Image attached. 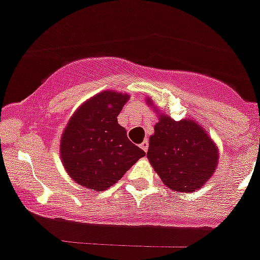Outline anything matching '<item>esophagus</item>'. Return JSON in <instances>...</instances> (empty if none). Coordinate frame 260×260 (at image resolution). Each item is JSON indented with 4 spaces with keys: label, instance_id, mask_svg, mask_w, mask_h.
Segmentation results:
<instances>
[{
    "label": "esophagus",
    "instance_id": "obj_1",
    "mask_svg": "<svg viewBox=\"0 0 260 260\" xmlns=\"http://www.w3.org/2000/svg\"><path fill=\"white\" fill-rule=\"evenodd\" d=\"M141 148L144 151V152H147V150H148V142H147V141L142 142V143H141Z\"/></svg>",
    "mask_w": 260,
    "mask_h": 260
}]
</instances>
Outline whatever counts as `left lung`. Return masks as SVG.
Listing matches in <instances>:
<instances>
[{
	"label": "left lung",
	"mask_w": 260,
	"mask_h": 260,
	"mask_svg": "<svg viewBox=\"0 0 260 260\" xmlns=\"http://www.w3.org/2000/svg\"><path fill=\"white\" fill-rule=\"evenodd\" d=\"M146 103L158 116L147 152L151 165L168 189L197 191L215 173L219 148L199 122L190 118L174 121L157 110L148 96Z\"/></svg>",
	"instance_id": "left-lung-1"
}]
</instances>
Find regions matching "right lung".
<instances>
[{"instance_id":"right-lung-1","label":"right lung","mask_w":260,"mask_h":260,"mask_svg":"<svg viewBox=\"0 0 260 260\" xmlns=\"http://www.w3.org/2000/svg\"><path fill=\"white\" fill-rule=\"evenodd\" d=\"M130 95L107 89L80 105L69 119L59 156L73 181L103 191L118 182L146 152L128 141L117 116Z\"/></svg>"}]
</instances>
